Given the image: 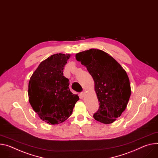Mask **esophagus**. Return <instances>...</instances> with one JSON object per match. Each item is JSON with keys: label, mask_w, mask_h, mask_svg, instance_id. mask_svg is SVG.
Segmentation results:
<instances>
[{"label": "esophagus", "mask_w": 158, "mask_h": 158, "mask_svg": "<svg viewBox=\"0 0 158 158\" xmlns=\"http://www.w3.org/2000/svg\"><path fill=\"white\" fill-rule=\"evenodd\" d=\"M85 96V92H82L80 93V98H83Z\"/></svg>", "instance_id": "1"}]
</instances>
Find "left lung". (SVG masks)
Wrapping results in <instances>:
<instances>
[{
	"instance_id": "obj_1",
	"label": "left lung",
	"mask_w": 158,
	"mask_h": 158,
	"mask_svg": "<svg viewBox=\"0 0 158 158\" xmlns=\"http://www.w3.org/2000/svg\"><path fill=\"white\" fill-rule=\"evenodd\" d=\"M76 59L87 68L94 82L99 108L93 117L105 124L112 123L126 109L131 94L126 71L111 56L99 49L76 53Z\"/></svg>"
}]
</instances>
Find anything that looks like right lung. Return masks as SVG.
Masks as SVG:
<instances>
[{
	"label": "right lung",
	"mask_w": 158,
	"mask_h": 158,
	"mask_svg": "<svg viewBox=\"0 0 158 158\" xmlns=\"http://www.w3.org/2000/svg\"><path fill=\"white\" fill-rule=\"evenodd\" d=\"M70 54L56 53L42 61L28 84L29 102L39 117L50 125L65 121L79 99L69 89L63 70Z\"/></svg>",
	"instance_id": "add662e5"
}]
</instances>
